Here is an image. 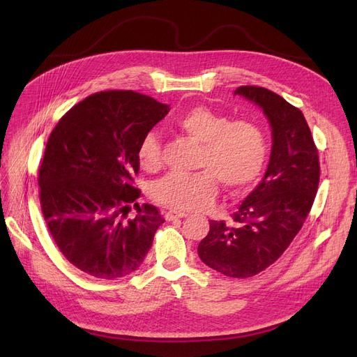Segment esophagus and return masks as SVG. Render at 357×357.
<instances>
[{"label": "esophagus", "mask_w": 357, "mask_h": 357, "mask_svg": "<svg viewBox=\"0 0 357 357\" xmlns=\"http://www.w3.org/2000/svg\"><path fill=\"white\" fill-rule=\"evenodd\" d=\"M186 213L185 211H178V210H169L167 211L165 218L167 220H176V219H181V218H186Z\"/></svg>", "instance_id": "1"}]
</instances>
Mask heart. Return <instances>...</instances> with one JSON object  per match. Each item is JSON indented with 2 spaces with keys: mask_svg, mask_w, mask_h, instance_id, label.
I'll return each instance as SVG.
<instances>
[{
  "mask_svg": "<svg viewBox=\"0 0 357 357\" xmlns=\"http://www.w3.org/2000/svg\"><path fill=\"white\" fill-rule=\"evenodd\" d=\"M174 125L201 144L195 174L169 172L153 186V198L178 211H204L218 195V183L238 193L261 176L268 159V138L264 129L250 121H231L229 116L198 105L176 117ZM137 156L147 171L162 164V144L155 131L139 139Z\"/></svg>",
  "mask_w": 357,
  "mask_h": 357,
  "instance_id": "1",
  "label": "heart"
}]
</instances>
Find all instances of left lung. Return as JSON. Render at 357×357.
<instances>
[{
	"instance_id": "obj_1",
	"label": "left lung",
	"mask_w": 357,
	"mask_h": 357,
	"mask_svg": "<svg viewBox=\"0 0 357 357\" xmlns=\"http://www.w3.org/2000/svg\"><path fill=\"white\" fill-rule=\"evenodd\" d=\"M235 95L266 114L273 128L271 158L261 185L232 214L234 223L210 222L198 255L214 271L247 278L273 265L301 231L317 193L320 162L298 107L261 86H240Z\"/></svg>"
}]
</instances>
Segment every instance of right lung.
I'll return each instance as SVG.
<instances>
[{"label": "right lung", "instance_id": "right-lung-1", "mask_svg": "<svg viewBox=\"0 0 357 357\" xmlns=\"http://www.w3.org/2000/svg\"><path fill=\"white\" fill-rule=\"evenodd\" d=\"M168 112L143 93L102 91L75 104L52 131L38 171L41 211L59 250L80 271L114 280L144 261L165 219L137 202V147ZM131 203L137 215L126 220Z\"/></svg>", "mask_w": 357, "mask_h": 357}]
</instances>
